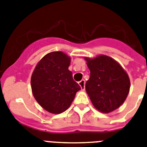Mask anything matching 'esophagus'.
Listing matches in <instances>:
<instances>
[{"label": "esophagus", "instance_id": "esophagus-1", "mask_svg": "<svg viewBox=\"0 0 147 147\" xmlns=\"http://www.w3.org/2000/svg\"><path fill=\"white\" fill-rule=\"evenodd\" d=\"M78 85H80L81 88H82V90H84L85 89V81L84 80V79H82V80H81L79 82H78Z\"/></svg>", "mask_w": 147, "mask_h": 147}]
</instances>
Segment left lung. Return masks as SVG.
I'll use <instances>...</instances> for the list:
<instances>
[{
  "label": "left lung",
  "instance_id": "left-lung-1",
  "mask_svg": "<svg viewBox=\"0 0 147 147\" xmlns=\"http://www.w3.org/2000/svg\"><path fill=\"white\" fill-rule=\"evenodd\" d=\"M85 60L90 70L85 89L92 105L101 113L114 111L123 105L130 92L127 73L116 60L107 55L85 57Z\"/></svg>",
  "mask_w": 147,
  "mask_h": 147
}]
</instances>
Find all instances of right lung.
<instances>
[{
	"instance_id": "1",
	"label": "right lung",
	"mask_w": 147,
	"mask_h": 147,
	"mask_svg": "<svg viewBox=\"0 0 147 147\" xmlns=\"http://www.w3.org/2000/svg\"><path fill=\"white\" fill-rule=\"evenodd\" d=\"M71 57L52 52L40 60L31 76V88L36 100L51 114L65 111L73 101L80 86L69 70Z\"/></svg>"
}]
</instances>
